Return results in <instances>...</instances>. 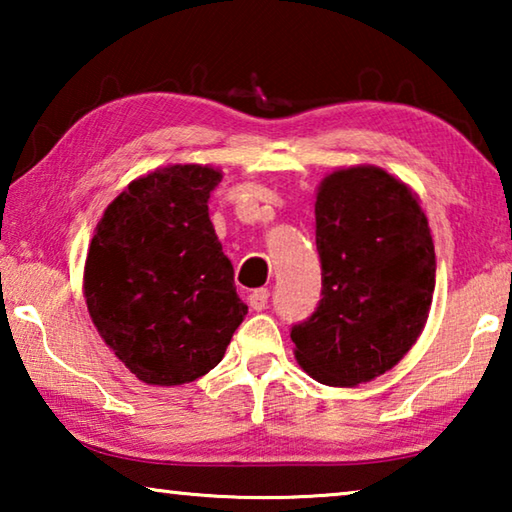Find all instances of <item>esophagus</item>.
Listing matches in <instances>:
<instances>
[{"label": "esophagus", "instance_id": "1", "mask_svg": "<svg viewBox=\"0 0 512 512\" xmlns=\"http://www.w3.org/2000/svg\"><path fill=\"white\" fill-rule=\"evenodd\" d=\"M268 296H271V293H268V289H255L248 296V305L253 307L255 311H262L268 305Z\"/></svg>", "mask_w": 512, "mask_h": 512}]
</instances>
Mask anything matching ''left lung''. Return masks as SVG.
<instances>
[{"instance_id": "obj_1", "label": "left lung", "mask_w": 512, "mask_h": 512, "mask_svg": "<svg viewBox=\"0 0 512 512\" xmlns=\"http://www.w3.org/2000/svg\"><path fill=\"white\" fill-rule=\"evenodd\" d=\"M323 291L291 327L296 359L327 386L384 375L413 348L436 287L431 230L409 187L384 169H339L316 196Z\"/></svg>"}]
</instances>
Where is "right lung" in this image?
<instances>
[{
    "mask_svg": "<svg viewBox=\"0 0 512 512\" xmlns=\"http://www.w3.org/2000/svg\"><path fill=\"white\" fill-rule=\"evenodd\" d=\"M223 173L171 164L133 180L103 212L85 259L92 323L144 384L210 372L248 314L210 221Z\"/></svg>",
    "mask_w": 512,
    "mask_h": 512,
    "instance_id": "add662e5",
    "label": "right lung"
}]
</instances>
